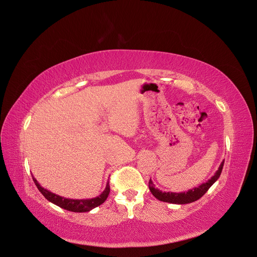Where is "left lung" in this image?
Segmentation results:
<instances>
[{"label":"left lung","instance_id":"left-lung-1","mask_svg":"<svg viewBox=\"0 0 257 257\" xmlns=\"http://www.w3.org/2000/svg\"><path fill=\"white\" fill-rule=\"evenodd\" d=\"M224 165V161H222V163L220 164L218 170L215 172V174L211 176V178L205 182L201 184L198 187H194L192 189H189L188 191H184V192H166V191H162L159 190L158 188H155V185L153 184L152 180L150 179L149 181V188L150 191L152 192L153 196L163 202H167V203H172V204H188V203H192L194 201L199 200L201 197L204 196V193L211 187L221 174V171H222V168Z\"/></svg>","mask_w":257,"mask_h":257}]
</instances>
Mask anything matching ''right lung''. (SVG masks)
<instances>
[{"mask_svg": "<svg viewBox=\"0 0 257 257\" xmlns=\"http://www.w3.org/2000/svg\"><path fill=\"white\" fill-rule=\"evenodd\" d=\"M33 176V175H32ZM33 181L35 185L37 186V188L39 191L43 194V197L46 198L48 201H50L53 204H55L61 208L70 210V211H74V213H86V211H90L91 209L98 207L99 205L103 204V203L107 199L110 187H109V182L106 184V187L104 191L100 194V196L91 198V199H68L60 197L56 193H53L50 190L43 188L40 186V184L37 182V180L33 176Z\"/></svg>", "mask_w": 257, "mask_h": 257, "instance_id": "right-lung-1", "label": "right lung"}]
</instances>
